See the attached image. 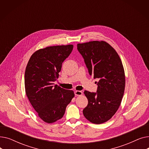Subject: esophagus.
Instances as JSON below:
<instances>
[{"label":"esophagus","mask_w":149,"mask_h":149,"mask_svg":"<svg viewBox=\"0 0 149 149\" xmlns=\"http://www.w3.org/2000/svg\"><path fill=\"white\" fill-rule=\"evenodd\" d=\"M74 93L76 96H80V95H82L83 92L80 91H75L74 92Z\"/></svg>","instance_id":"34e87169"}]
</instances>
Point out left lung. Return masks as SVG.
<instances>
[{
  "instance_id": "1",
  "label": "left lung",
  "mask_w": 149,
  "mask_h": 149,
  "mask_svg": "<svg viewBox=\"0 0 149 149\" xmlns=\"http://www.w3.org/2000/svg\"><path fill=\"white\" fill-rule=\"evenodd\" d=\"M90 75L98 79L97 92L84 91L88 104L83 111L84 117L94 124L107 121L118 110L124 95L125 74L116 51L104 41L77 44Z\"/></svg>"
}]
</instances>
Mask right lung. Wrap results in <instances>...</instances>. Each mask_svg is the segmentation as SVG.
<instances>
[{
  "label": "right lung",
  "instance_id": "right-lung-1",
  "mask_svg": "<svg viewBox=\"0 0 149 149\" xmlns=\"http://www.w3.org/2000/svg\"><path fill=\"white\" fill-rule=\"evenodd\" d=\"M72 45L46 47L30 57L25 73L26 96L38 116L52 123L63 116L66 106L74 97L73 91L54 84L63 62L73 49Z\"/></svg>",
  "mask_w": 149,
  "mask_h": 149
}]
</instances>
